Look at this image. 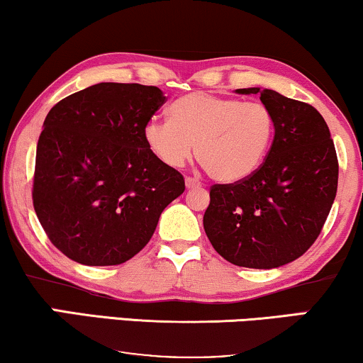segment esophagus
Here are the masks:
<instances>
[{"label": "esophagus", "instance_id": "1", "mask_svg": "<svg viewBox=\"0 0 363 363\" xmlns=\"http://www.w3.org/2000/svg\"><path fill=\"white\" fill-rule=\"evenodd\" d=\"M185 185H186V188L188 190H190V188H198V186H201V183L196 180V178H191V177H186L185 178Z\"/></svg>", "mask_w": 363, "mask_h": 363}]
</instances>
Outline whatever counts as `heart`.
I'll return each instance as SVG.
<instances>
[{"label": "heart", "mask_w": 363, "mask_h": 363, "mask_svg": "<svg viewBox=\"0 0 363 363\" xmlns=\"http://www.w3.org/2000/svg\"><path fill=\"white\" fill-rule=\"evenodd\" d=\"M271 108L257 101L191 92L173 102L170 121L153 118L143 140L153 157L182 168L193 155L213 180L236 183L262 165L274 138Z\"/></svg>", "instance_id": "heart-1"}]
</instances>
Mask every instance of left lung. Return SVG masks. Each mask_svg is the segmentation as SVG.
<instances>
[{
  "instance_id": "1",
  "label": "left lung",
  "mask_w": 363,
  "mask_h": 363,
  "mask_svg": "<svg viewBox=\"0 0 363 363\" xmlns=\"http://www.w3.org/2000/svg\"><path fill=\"white\" fill-rule=\"evenodd\" d=\"M259 94L274 116V140L251 177L213 185L203 226L231 264L272 269L314 245L335 200L339 162L324 117L309 104L271 89Z\"/></svg>"
}]
</instances>
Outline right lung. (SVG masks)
<instances>
[{"label": "right lung", "instance_id": "1", "mask_svg": "<svg viewBox=\"0 0 363 363\" xmlns=\"http://www.w3.org/2000/svg\"><path fill=\"white\" fill-rule=\"evenodd\" d=\"M167 97L155 86L101 82L59 101L36 148L33 205L69 259L122 264L142 251L185 180L152 155L143 127Z\"/></svg>", "mask_w": 363, "mask_h": 363}]
</instances>
